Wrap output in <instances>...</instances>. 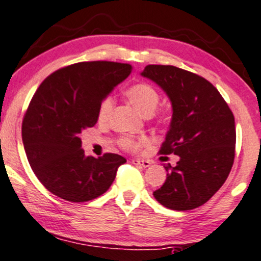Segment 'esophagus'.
<instances>
[{"instance_id": "1", "label": "esophagus", "mask_w": 261, "mask_h": 261, "mask_svg": "<svg viewBox=\"0 0 261 261\" xmlns=\"http://www.w3.org/2000/svg\"><path fill=\"white\" fill-rule=\"evenodd\" d=\"M133 163L135 165L143 166V168H148V166L152 164L149 161H144V159H133Z\"/></svg>"}]
</instances>
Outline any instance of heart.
Instances as JSON below:
<instances>
[{
	"label": "heart",
	"instance_id": "heart-1",
	"mask_svg": "<svg viewBox=\"0 0 261 261\" xmlns=\"http://www.w3.org/2000/svg\"><path fill=\"white\" fill-rule=\"evenodd\" d=\"M125 95L130 102L142 112L144 115H150L155 111L156 106L159 105L161 95L152 85L147 83H139L130 86L125 92ZM113 107H114V100L112 97H106L100 100L97 111V119L99 122H107L111 118ZM148 143V139L146 136H131V135H124L119 139V146L122 149L128 150V152H139Z\"/></svg>",
	"mask_w": 261,
	"mask_h": 261
}]
</instances>
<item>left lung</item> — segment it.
I'll return each instance as SVG.
<instances>
[{"label":"left lung","mask_w":261,"mask_h":261,"mask_svg":"<svg viewBox=\"0 0 261 261\" xmlns=\"http://www.w3.org/2000/svg\"><path fill=\"white\" fill-rule=\"evenodd\" d=\"M142 75L158 84L172 105L159 153L180 158L174 168L165 166L166 180L153 196L172 210L198 208L220 190L233 165V113L214 85L199 75L156 64L147 65Z\"/></svg>","instance_id":"obj_1"}]
</instances>
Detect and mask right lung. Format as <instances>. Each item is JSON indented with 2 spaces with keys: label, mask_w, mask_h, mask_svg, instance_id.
Instances as JSON below:
<instances>
[{
  "label": "right lung",
  "mask_w": 261,
  "mask_h": 261,
  "mask_svg": "<svg viewBox=\"0 0 261 261\" xmlns=\"http://www.w3.org/2000/svg\"><path fill=\"white\" fill-rule=\"evenodd\" d=\"M131 73L125 63L80 62L46 77L21 124L24 149L34 174L49 192L68 202H89L107 192L124 156H86L81 133L93 127L100 100Z\"/></svg>",
  "instance_id": "right-lung-1"
}]
</instances>
